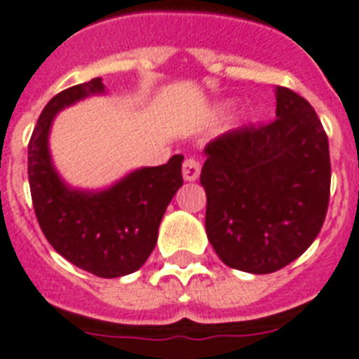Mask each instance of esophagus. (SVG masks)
I'll list each match as a JSON object with an SVG mask.
<instances>
[{
  "instance_id": "esophagus-1",
  "label": "esophagus",
  "mask_w": 359,
  "mask_h": 359,
  "mask_svg": "<svg viewBox=\"0 0 359 359\" xmlns=\"http://www.w3.org/2000/svg\"><path fill=\"white\" fill-rule=\"evenodd\" d=\"M198 176H200V163L192 158L185 159L183 161V180L185 182H194Z\"/></svg>"
}]
</instances>
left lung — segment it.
Listing matches in <instances>:
<instances>
[{
  "mask_svg": "<svg viewBox=\"0 0 359 359\" xmlns=\"http://www.w3.org/2000/svg\"><path fill=\"white\" fill-rule=\"evenodd\" d=\"M277 119L205 147V231L229 268L273 273L310 248L330 196L328 137L306 99L277 86Z\"/></svg>",
  "mask_w": 359,
  "mask_h": 359,
  "instance_id": "8db88e82",
  "label": "left lung"
}]
</instances>
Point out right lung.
Masks as SVG:
<instances>
[{
    "label": "right lung",
    "mask_w": 359,
    "mask_h": 359,
    "mask_svg": "<svg viewBox=\"0 0 359 359\" xmlns=\"http://www.w3.org/2000/svg\"><path fill=\"white\" fill-rule=\"evenodd\" d=\"M104 91L102 79H91L47 102L29 141V185L38 224L56 253L97 277L115 279L137 271L156 248L163 215L183 183V156L135 168L100 191L67 185L49 150L53 121L67 106Z\"/></svg>",
    "instance_id": "right-lung-1"
}]
</instances>
